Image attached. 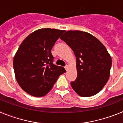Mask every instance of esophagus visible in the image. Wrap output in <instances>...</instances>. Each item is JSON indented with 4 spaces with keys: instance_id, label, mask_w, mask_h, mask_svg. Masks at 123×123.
I'll use <instances>...</instances> for the list:
<instances>
[{
    "instance_id": "esophagus-1",
    "label": "esophagus",
    "mask_w": 123,
    "mask_h": 123,
    "mask_svg": "<svg viewBox=\"0 0 123 123\" xmlns=\"http://www.w3.org/2000/svg\"><path fill=\"white\" fill-rule=\"evenodd\" d=\"M65 69H66V70H67V69H68V65H66V66L65 67Z\"/></svg>"
}]
</instances>
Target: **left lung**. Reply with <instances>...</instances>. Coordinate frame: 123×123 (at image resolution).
<instances>
[{
	"mask_svg": "<svg viewBox=\"0 0 123 123\" xmlns=\"http://www.w3.org/2000/svg\"><path fill=\"white\" fill-rule=\"evenodd\" d=\"M60 39L76 57L78 75L71 82L74 91L81 97L97 94L109 79L112 63L105 47L91 34L81 31H68Z\"/></svg>",
	"mask_w": 123,
	"mask_h": 123,
	"instance_id": "obj_1",
	"label": "left lung"
}]
</instances>
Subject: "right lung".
Wrapping results in <instances>:
<instances>
[{"instance_id":"right-lung-1","label":"right lung","mask_w":123,"mask_h":123,"mask_svg":"<svg viewBox=\"0 0 123 123\" xmlns=\"http://www.w3.org/2000/svg\"><path fill=\"white\" fill-rule=\"evenodd\" d=\"M65 31L44 28L29 34L19 45L13 58V69L19 86L34 97H43L54 86L62 67L53 63L51 50Z\"/></svg>"}]
</instances>
